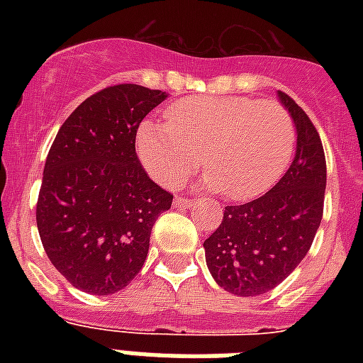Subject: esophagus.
Returning <instances> with one entry per match:
<instances>
[{"label":"esophagus","mask_w":363,"mask_h":363,"mask_svg":"<svg viewBox=\"0 0 363 363\" xmlns=\"http://www.w3.org/2000/svg\"><path fill=\"white\" fill-rule=\"evenodd\" d=\"M175 205H177V207H190V205H194V201H192V199L175 198Z\"/></svg>","instance_id":"obj_1"}]
</instances>
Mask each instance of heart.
Instances as JSON below:
<instances>
[{
  "mask_svg": "<svg viewBox=\"0 0 363 363\" xmlns=\"http://www.w3.org/2000/svg\"><path fill=\"white\" fill-rule=\"evenodd\" d=\"M167 124L147 121L135 147L145 169L164 186H175L203 160L201 188L232 201L259 198L290 165L296 128L275 101L245 96H194L165 113Z\"/></svg>",
  "mask_w": 363,
  "mask_h": 363,
  "instance_id": "heart-1",
  "label": "heart"
}]
</instances>
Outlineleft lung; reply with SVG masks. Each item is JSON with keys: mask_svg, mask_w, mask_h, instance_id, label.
Here are the masks:
<instances>
[{"mask_svg": "<svg viewBox=\"0 0 363 363\" xmlns=\"http://www.w3.org/2000/svg\"><path fill=\"white\" fill-rule=\"evenodd\" d=\"M277 96L298 135L292 164L262 198L226 207L222 224L203 242L216 284L241 298L269 292L298 267L324 211L326 158L320 135L290 96Z\"/></svg>", "mask_w": 363, "mask_h": 363, "instance_id": "1", "label": "left lung"}]
</instances>
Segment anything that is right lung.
Instances as JSON below:
<instances>
[{"label": "right lung", "mask_w": 363, "mask_h": 363, "mask_svg": "<svg viewBox=\"0 0 363 363\" xmlns=\"http://www.w3.org/2000/svg\"><path fill=\"white\" fill-rule=\"evenodd\" d=\"M167 94L118 84L84 99L60 128L45 162L37 230L52 265L82 292L130 284L148 254L156 218L173 196L148 179L137 128Z\"/></svg>", "instance_id": "1"}]
</instances>
